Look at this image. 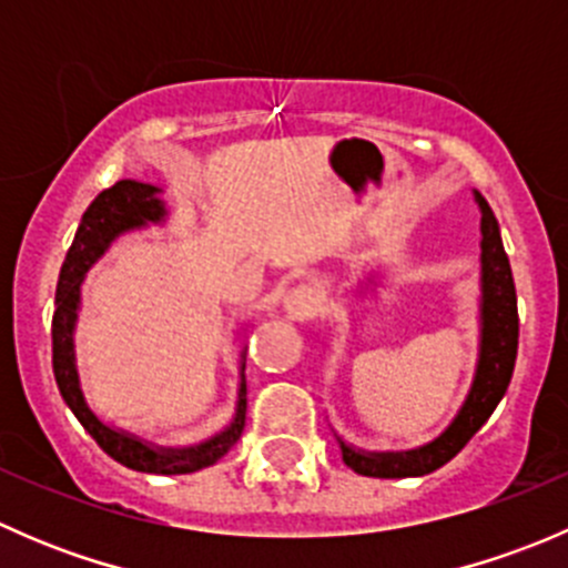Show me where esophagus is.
I'll return each instance as SVG.
<instances>
[{
  "instance_id": "34e87169",
  "label": "esophagus",
  "mask_w": 568,
  "mask_h": 568,
  "mask_svg": "<svg viewBox=\"0 0 568 568\" xmlns=\"http://www.w3.org/2000/svg\"><path fill=\"white\" fill-rule=\"evenodd\" d=\"M283 307H285V313H288L291 318L305 321V318L316 316L318 307H321V291L316 288V285H311V283L294 285V288H291L288 294H285Z\"/></svg>"
}]
</instances>
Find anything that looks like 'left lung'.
Masks as SVG:
<instances>
[{
    "instance_id": "obj_1",
    "label": "left lung",
    "mask_w": 568,
    "mask_h": 568,
    "mask_svg": "<svg viewBox=\"0 0 568 568\" xmlns=\"http://www.w3.org/2000/svg\"><path fill=\"white\" fill-rule=\"evenodd\" d=\"M475 203L480 209V343L473 387L454 423L423 448L404 450V454H368L337 437L343 462L354 473L368 475V478H417V475L434 473L473 439V434L489 420L508 390L519 343L517 291H514L511 263L503 250L500 225L489 203L478 192H475Z\"/></svg>"
}]
</instances>
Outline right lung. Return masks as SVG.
Listing matches in <instances>:
<instances>
[{
    "label": "right lung",
    "instance_id": "1",
    "mask_svg": "<svg viewBox=\"0 0 568 568\" xmlns=\"http://www.w3.org/2000/svg\"><path fill=\"white\" fill-rule=\"evenodd\" d=\"M159 194H162V189L153 186V183L125 178V181H118L114 186L104 189L82 214L77 236H73L71 250H68L65 263L60 268V280H57L54 318H51V365H54V379L62 400L104 454L123 464V467L136 469V473L186 475L220 462L242 437L244 420H247V379H244L247 352H242V365H239L242 382H239V400L233 420L220 434H214V437L200 445L159 448V445L142 443L134 434L106 426L90 409L82 390V379H79L77 343H73V329H77L79 307H82L84 274L118 236L168 220V205Z\"/></svg>",
    "mask_w": 568,
    "mask_h": 568
}]
</instances>
